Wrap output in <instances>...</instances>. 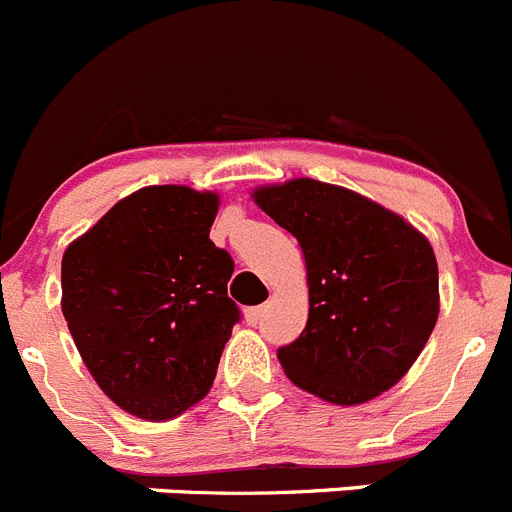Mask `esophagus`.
Segmentation results:
<instances>
[{
    "mask_svg": "<svg viewBox=\"0 0 512 512\" xmlns=\"http://www.w3.org/2000/svg\"><path fill=\"white\" fill-rule=\"evenodd\" d=\"M264 312H266L264 305H259V307H246V310H243V318H246L248 325H256L261 318H264Z\"/></svg>",
    "mask_w": 512,
    "mask_h": 512,
    "instance_id": "34e87169",
    "label": "esophagus"
}]
</instances>
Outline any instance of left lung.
<instances>
[{"mask_svg": "<svg viewBox=\"0 0 512 512\" xmlns=\"http://www.w3.org/2000/svg\"><path fill=\"white\" fill-rule=\"evenodd\" d=\"M253 202L305 256L310 312L300 338L277 351L284 374L333 405L395 387L438 320L428 238L364 194L305 176L253 189Z\"/></svg>", "mask_w": 512, "mask_h": 512, "instance_id": "1", "label": "left lung"}]
</instances>
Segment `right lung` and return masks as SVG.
Segmentation results:
<instances>
[{"mask_svg": "<svg viewBox=\"0 0 512 512\" xmlns=\"http://www.w3.org/2000/svg\"><path fill=\"white\" fill-rule=\"evenodd\" d=\"M220 197L143 187L63 251L61 310L117 408L171 420L210 392L241 312L230 253L210 241Z\"/></svg>", "mask_w": 512, "mask_h": 512, "instance_id": "1", "label": "right lung"}]
</instances>
